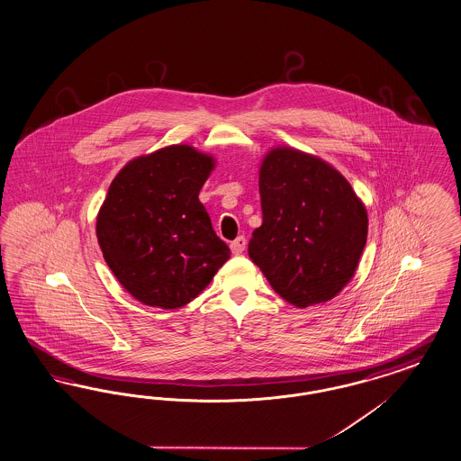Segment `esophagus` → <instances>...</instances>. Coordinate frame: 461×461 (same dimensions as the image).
I'll return each mask as SVG.
<instances>
[{
	"label": "esophagus",
	"mask_w": 461,
	"mask_h": 461,
	"mask_svg": "<svg viewBox=\"0 0 461 461\" xmlns=\"http://www.w3.org/2000/svg\"><path fill=\"white\" fill-rule=\"evenodd\" d=\"M245 247H247V240H245V237H239V239H235L230 243L231 252L237 254V256L245 250Z\"/></svg>",
	"instance_id": "obj_1"
}]
</instances>
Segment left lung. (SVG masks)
Returning a JSON list of instances; mask_svg holds the SVG:
<instances>
[{
    "mask_svg": "<svg viewBox=\"0 0 461 461\" xmlns=\"http://www.w3.org/2000/svg\"><path fill=\"white\" fill-rule=\"evenodd\" d=\"M258 192L262 224L249 256L273 290L298 309L338 295L367 241V211L347 178L315 156L276 148L260 165Z\"/></svg>",
    "mask_w": 461,
    "mask_h": 461,
    "instance_id": "8db88e82",
    "label": "left lung"
}]
</instances>
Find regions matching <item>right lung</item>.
<instances>
[{
    "label": "right lung",
    "mask_w": 461,
    "mask_h": 461,
    "mask_svg": "<svg viewBox=\"0 0 461 461\" xmlns=\"http://www.w3.org/2000/svg\"><path fill=\"white\" fill-rule=\"evenodd\" d=\"M214 159L169 146L131 159L114 176L95 233L113 275L139 302L178 309L192 302L230 258L199 192Z\"/></svg>",
    "instance_id": "right-lung-1"
}]
</instances>
